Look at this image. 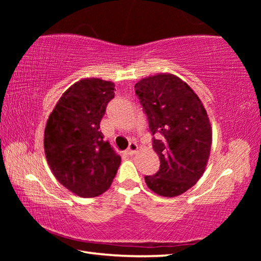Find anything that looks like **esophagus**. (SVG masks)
I'll return each mask as SVG.
<instances>
[{
	"label": "esophagus",
	"mask_w": 261,
	"mask_h": 261,
	"mask_svg": "<svg viewBox=\"0 0 261 261\" xmlns=\"http://www.w3.org/2000/svg\"><path fill=\"white\" fill-rule=\"evenodd\" d=\"M137 151H138V145H137L136 143H130L129 147H127L125 153L129 154V155H134V154H135Z\"/></svg>",
	"instance_id": "esophagus-1"
}]
</instances>
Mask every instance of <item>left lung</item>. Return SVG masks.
<instances>
[{"instance_id":"1","label":"left lung","mask_w":261,"mask_h":261,"mask_svg":"<svg viewBox=\"0 0 261 261\" xmlns=\"http://www.w3.org/2000/svg\"><path fill=\"white\" fill-rule=\"evenodd\" d=\"M136 94L147 115L153 148L160 169L145 182L154 193L176 197L191 189L204 174L212 146V126L204 105L182 79L158 73L140 79Z\"/></svg>"}]
</instances>
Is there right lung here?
<instances>
[{
    "instance_id": "obj_1",
    "label": "right lung",
    "mask_w": 261,
    "mask_h": 261,
    "mask_svg": "<svg viewBox=\"0 0 261 261\" xmlns=\"http://www.w3.org/2000/svg\"><path fill=\"white\" fill-rule=\"evenodd\" d=\"M114 87L100 78L81 79L64 92L48 117L43 138L47 162L56 179L79 197L107 191L121 165V156L99 130Z\"/></svg>"
}]
</instances>
